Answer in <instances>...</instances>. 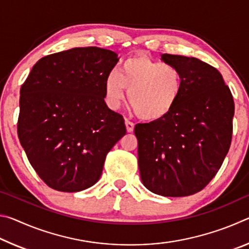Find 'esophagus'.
Here are the masks:
<instances>
[{"instance_id":"1","label":"esophagus","mask_w":249,"mask_h":249,"mask_svg":"<svg viewBox=\"0 0 249 249\" xmlns=\"http://www.w3.org/2000/svg\"><path fill=\"white\" fill-rule=\"evenodd\" d=\"M125 125H126V130H127L128 133H132L134 130V123H132V122L128 121V120H125Z\"/></svg>"}]
</instances>
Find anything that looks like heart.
Here are the masks:
<instances>
[{"instance_id":"1","label":"heart","mask_w":249,"mask_h":249,"mask_svg":"<svg viewBox=\"0 0 249 249\" xmlns=\"http://www.w3.org/2000/svg\"><path fill=\"white\" fill-rule=\"evenodd\" d=\"M127 91L135 114L148 122L165 119L183 92V75L178 67L136 54L111 72L104 83L105 101L113 109L120 107Z\"/></svg>"}]
</instances>
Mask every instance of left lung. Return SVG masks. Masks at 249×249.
<instances>
[{
    "mask_svg": "<svg viewBox=\"0 0 249 249\" xmlns=\"http://www.w3.org/2000/svg\"><path fill=\"white\" fill-rule=\"evenodd\" d=\"M178 67L183 92L165 119L137 124L142 184L163 196L201 191L220 170L233 135L234 100L222 74L193 57L163 53Z\"/></svg>",
    "mask_w": 249,
    "mask_h": 249,
    "instance_id": "8db88e82",
    "label": "left lung"
}]
</instances>
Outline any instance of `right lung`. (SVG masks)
Listing matches in <instances>:
<instances>
[{
	"mask_svg": "<svg viewBox=\"0 0 249 249\" xmlns=\"http://www.w3.org/2000/svg\"><path fill=\"white\" fill-rule=\"evenodd\" d=\"M119 61L99 47L45 56L20 88L18 134L32 167L57 191L98 182L107 155L126 134L123 116L104 102L105 79Z\"/></svg>",
	"mask_w": 249,
	"mask_h": 249,
	"instance_id": "right-lung-1",
	"label": "right lung"
}]
</instances>
